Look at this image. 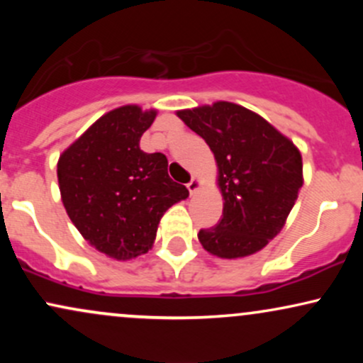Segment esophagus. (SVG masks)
<instances>
[{"label":"esophagus","mask_w":363,"mask_h":363,"mask_svg":"<svg viewBox=\"0 0 363 363\" xmlns=\"http://www.w3.org/2000/svg\"><path fill=\"white\" fill-rule=\"evenodd\" d=\"M199 187H201V181H199V179H191L189 181V184H187V189H189V193L191 194H196L198 193V189Z\"/></svg>","instance_id":"obj_1"}]
</instances>
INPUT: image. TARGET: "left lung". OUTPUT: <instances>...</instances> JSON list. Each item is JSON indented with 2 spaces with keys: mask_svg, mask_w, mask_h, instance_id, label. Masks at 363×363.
<instances>
[{
  "mask_svg": "<svg viewBox=\"0 0 363 363\" xmlns=\"http://www.w3.org/2000/svg\"><path fill=\"white\" fill-rule=\"evenodd\" d=\"M177 116L206 141L218 165L223 216L199 230V242L223 259L261 251L283 228L303 184L298 148L259 114L232 102Z\"/></svg>",
  "mask_w": 363,
  "mask_h": 363,
  "instance_id": "left-lung-1",
  "label": "left lung"
}]
</instances>
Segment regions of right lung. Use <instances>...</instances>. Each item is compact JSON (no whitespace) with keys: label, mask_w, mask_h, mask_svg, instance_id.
Here are the masks:
<instances>
[{"label":"right lung","mask_w":363,"mask_h":363,"mask_svg":"<svg viewBox=\"0 0 363 363\" xmlns=\"http://www.w3.org/2000/svg\"><path fill=\"white\" fill-rule=\"evenodd\" d=\"M157 111L123 106L107 112L57 160L62 205L90 245L118 261L148 252L170 206L189 196L169 177L164 153H145L140 138Z\"/></svg>","instance_id":"right-lung-1"}]
</instances>
